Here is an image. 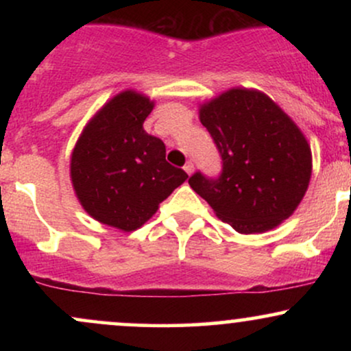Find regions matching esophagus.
Segmentation results:
<instances>
[{
	"instance_id": "1",
	"label": "esophagus",
	"mask_w": 351,
	"mask_h": 351,
	"mask_svg": "<svg viewBox=\"0 0 351 351\" xmlns=\"http://www.w3.org/2000/svg\"><path fill=\"white\" fill-rule=\"evenodd\" d=\"M183 170L188 173V175H191L193 170H195V165H193V162H186V165L183 167Z\"/></svg>"
}]
</instances>
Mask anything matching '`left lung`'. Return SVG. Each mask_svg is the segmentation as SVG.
Here are the masks:
<instances>
[{
    "label": "left lung",
    "mask_w": 351,
    "mask_h": 351,
    "mask_svg": "<svg viewBox=\"0 0 351 351\" xmlns=\"http://www.w3.org/2000/svg\"><path fill=\"white\" fill-rule=\"evenodd\" d=\"M217 152L216 178L196 171L195 189L241 234L279 226L295 211L312 175L310 147L295 123L263 92L232 88L199 110Z\"/></svg>",
    "instance_id": "8db88e82"
}]
</instances>
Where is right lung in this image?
<instances>
[{
	"label": "right lung",
	"mask_w": 351,
	"mask_h": 351,
	"mask_svg": "<svg viewBox=\"0 0 351 351\" xmlns=\"http://www.w3.org/2000/svg\"><path fill=\"white\" fill-rule=\"evenodd\" d=\"M153 102L125 90L99 110L71 158L75 195L94 219L135 231L188 175L167 162V148L143 130Z\"/></svg>",
	"instance_id": "1"
}]
</instances>
